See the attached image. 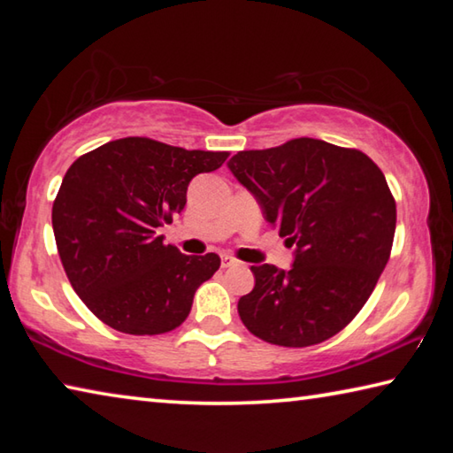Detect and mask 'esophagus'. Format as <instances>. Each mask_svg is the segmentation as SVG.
<instances>
[{
    "label": "esophagus",
    "instance_id": "obj_1",
    "mask_svg": "<svg viewBox=\"0 0 453 453\" xmlns=\"http://www.w3.org/2000/svg\"><path fill=\"white\" fill-rule=\"evenodd\" d=\"M234 265H240V262H237V259L235 257H232V256H221V267H224V270H226V267H234Z\"/></svg>",
    "mask_w": 453,
    "mask_h": 453
}]
</instances>
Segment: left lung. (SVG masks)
Segmentation results:
<instances>
[{"instance_id":"left-lung-1","label":"left lung","mask_w":453,"mask_h":453,"mask_svg":"<svg viewBox=\"0 0 453 453\" xmlns=\"http://www.w3.org/2000/svg\"><path fill=\"white\" fill-rule=\"evenodd\" d=\"M265 221L296 243L294 264L251 265L237 302L259 340L305 348L342 332L378 283L395 234V202L378 165L357 150L297 137L237 151L227 162Z\"/></svg>"}]
</instances>
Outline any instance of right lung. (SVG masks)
<instances>
[{"mask_svg":"<svg viewBox=\"0 0 453 453\" xmlns=\"http://www.w3.org/2000/svg\"><path fill=\"white\" fill-rule=\"evenodd\" d=\"M227 156L124 137L72 164L53 202V235L72 288L104 324L157 335L186 321L219 256H186L156 232L181 213L189 181Z\"/></svg>","mask_w":453,"mask_h":453,"instance_id":"1","label":"right lung"}]
</instances>
